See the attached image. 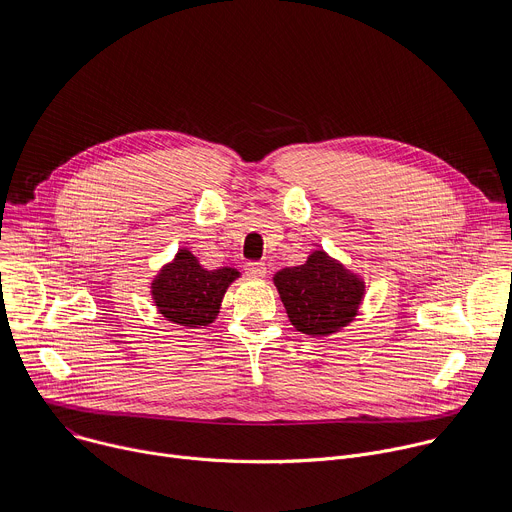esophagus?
Segmentation results:
<instances>
[{"instance_id":"1","label":"esophagus","mask_w":512,"mask_h":512,"mask_svg":"<svg viewBox=\"0 0 512 512\" xmlns=\"http://www.w3.org/2000/svg\"><path fill=\"white\" fill-rule=\"evenodd\" d=\"M245 269H247V273H249L251 277H265V273H267V267H265V263H261V261H249V263L245 265Z\"/></svg>"}]
</instances>
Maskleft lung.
I'll use <instances>...</instances> for the list:
<instances>
[{
	"mask_svg": "<svg viewBox=\"0 0 512 512\" xmlns=\"http://www.w3.org/2000/svg\"><path fill=\"white\" fill-rule=\"evenodd\" d=\"M273 284L300 333L324 337L349 324L363 298V284L341 263L314 251L304 265L277 271Z\"/></svg>",
	"mask_w": 512,
	"mask_h": 512,
	"instance_id": "left-lung-1",
	"label": "left lung"
}]
</instances>
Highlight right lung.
<instances>
[{
  "mask_svg": "<svg viewBox=\"0 0 512 512\" xmlns=\"http://www.w3.org/2000/svg\"><path fill=\"white\" fill-rule=\"evenodd\" d=\"M239 277L232 267L204 269L198 259L181 249L173 263L165 265L153 282V298L159 312L181 327H206L218 310L226 288Z\"/></svg>",
  "mask_w": 512,
  "mask_h": 512,
  "instance_id": "obj_1",
  "label": "right lung"
}]
</instances>
